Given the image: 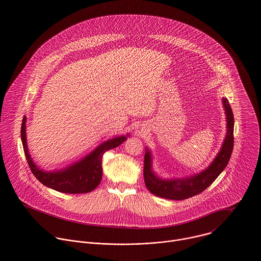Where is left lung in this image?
<instances>
[{
	"instance_id": "left-lung-1",
	"label": "left lung",
	"mask_w": 261,
	"mask_h": 261,
	"mask_svg": "<svg viewBox=\"0 0 261 261\" xmlns=\"http://www.w3.org/2000/svg\"><path fill=\"white\" fill-rule=\"evenodd\" d=\"M226 114V135L222 146L208 167L199 173L183 178L163 179L152 169V155L149 148H146L144 161L145 184L149 192L158 197L172 200L189 199L203 192L227 166L234 147V115L228 99H222Z\"/></svg>"
}]
</instances>
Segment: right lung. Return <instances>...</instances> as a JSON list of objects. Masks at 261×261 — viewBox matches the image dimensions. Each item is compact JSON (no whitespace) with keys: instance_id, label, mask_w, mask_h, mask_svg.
Instances as JSON below:
<instances>
[{"instance_id":"obj_1","label":"right lung","mask_w":261,"mask_h":261,"mask_svg":"<svg viewBox=\"0 0 261 261\" xmlns=\"http://www.w3.org/2000/svg\"><path fill=\"white\" fill-rule=\"evenodd\" d=\"M20 133L25 156L33 175L43 185L65 194H85L95 190L102 177L101 159L103 153L109 149L118 147L129 137L127 134L126 136L110 139L80 161L62 169L47 171L40 168L30 155L26 140V116L22 119Z\"/></svg>"}]
</instances>
